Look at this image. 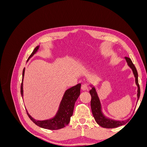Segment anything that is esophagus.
<instances>
[{"label":"esophagus","instance_id":"obj_1","mask_svg":"<svg viewBox=\"0 0 147 147\" xmlns=\"http://www.w3.org/2000/svg\"><path fill=\"white\" fill-rule=\"evenodd\" d=\"M88 85L87 84L84 83V84H83L82 85V90L83 91H85L86 90H88Z\"/></svg>","mask_w":147,"mask_h":147}]
</instances>
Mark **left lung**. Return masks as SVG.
<instances>
[{"instance_id": "1", "label": "left lung", "mask_w": 147, "mask_h": 147, "mask_svg": "<svg viewBox=\"0 0 147 147\" xmlns=\"http://www.w3.org/2000/svg\"><path fill=\"white\" fill-rule=\"evenodd\" d=\"M125 59L126 60L127 65L129 66L130 68L132 70L133 74H134V77L136 78V83L138 87L137 100H139L140 94V86L139 84V82H138L137 71L136 70L135 65L132 63V62L129 57H125ZM90 93L91 96V108L92 110V113L93 115V117H94L95 119V121L99 126L105 128H115V127H117L119 126H122L126 123V122L128 119L126 120V121H115V120L111 119L105 117L101 111L100 102L94 87L92 88L91 90L90 91Z\"/></svg>"}]
</instances>
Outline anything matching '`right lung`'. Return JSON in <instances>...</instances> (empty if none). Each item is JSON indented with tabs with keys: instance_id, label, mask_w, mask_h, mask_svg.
Instances as JSON below:
<instances>
[{
	"instance_id": "right-lung-1",
	"label": "right lung",
	"mask_w": 147,
	"mask_h": 147,
	"mask_svg": "<svg viewBox=\"0 0 147 147\" xmlns=\"http://www.w3.org/2000/svg\"><path fill=\"white\" fill-rule=\"evenodd\" d=\"M38 48L39 46H37L34 48V51L31 53L28 60H29L37 51ZM24 71L25 68H24L23 70V78H22V83L21 84V94L22 97L23 96V82ZM80 88L81 84L79 83L65 91L63 99L61 102L59 110L54 118L50 119L43 120V121L35 120L30 116L28 113V111L26 110L28 117L36 125L40 127L47 129L57 130L64 127L69 123L70 117L72 116L75 103L80 94Z\"/></svg>"
}]
</instances>
